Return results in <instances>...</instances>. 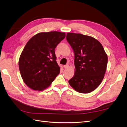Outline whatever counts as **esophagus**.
Masks as SVG:
<instances>
[{"label":"esophagus","instance_id":"obj_1","mask_svg":"<svg viewBox=\"0 0 127 127\" xmlns=\"http://www.w3.org/2000/svg\"><path fill=\"white\" fill-rule=\"evenodd\" d=\"M63 67H64V68H67L68 67V64L65 65H64Z\"/></svg>","mask_w":127,"mask_h":127}]
</instances>
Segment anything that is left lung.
Returning <instances> with one entry per match:
<instances>
[{
  "label": "left lung",
  "instance_id": "8db88e82",
  "mask_svg": "<svg viewBox=\"0 0 127 127\" xmlns=\"http://www.w3.org/2000/svg\"><path fill=\"white\" fill-rule=\"evenodd\" d=\"M66 40L74 53L75 71L69 85L81 93H90L101 83L106 72L108 57L100 42L94 37L67 33Z\"/></svg>",
  "mask_w": 127,
  "mask_h": 127
}]
</instances>
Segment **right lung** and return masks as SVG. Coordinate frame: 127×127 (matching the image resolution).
<instances>
[{
    "mask_svg": "<svg viewBox=\"0 0 127 127\" xmlns=\"http://www.w3.org/2000/svg\"><path fill=\"white\" fill-rule=\"evenodd\" d=\"M65 37L64 32H41L27 42L19 60V68L23 82L32 90H44L59 74L55 49Z\"/></svg>",
    "mask_w": 127,
    "mask_h": 127,
    "instance_id": "add662e5",
    "label": "right lung"
}]
</instances>
